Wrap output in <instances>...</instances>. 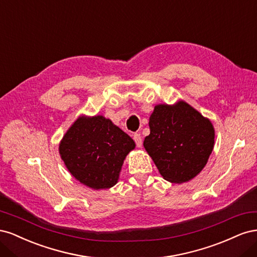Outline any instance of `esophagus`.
Segmentation results:
<instances>
[{
    "instance_id": "34e87169",
    "label": "esophagus",
    "mask_w": 257,
    "mask_h": 257,
    "mask_svg": "<svg viewBox=\"0 0 257 257\" xmlns=\"http://www.w3.org/2000/svg\"><path fill=\"white\" fill-rule=\"evenodd\" d=\"M133 138H134V142H135L136 146H137L138 148H141V147L143 146V138H142L141 134L135 133L134 136H133Z\"/></svg>"
}]
</instances>
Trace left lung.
<instances>
[{
	"label": "left lung",
	"instance_id": "obj_1",
	"mask_svg": "<svg viewBox=\"0 0 257 257\" xmlns=\"http://www.w3.org/2000/svg\"><path fill=\"white\" fill-rule=\"evenodd\" d=\"M144 147L165 180L183 183L197 176L213 150L211 122L185 102L158 105Z\"/></svg>",
	"mask_w": 257,
	"mask_h": 257
}]
</instances>
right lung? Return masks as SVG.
<instances>
[{
    "instance_id": "obj_1",
    "label": "right lung",
    "mask_w": 257,
    "mask_h": 257,
    "mask_svg": "<svg viewBox=\"0 0 257 257\" xmlns=\"http://www.w3.org/2000/svg\"><path fill=\"white\" fill-rule=\"evenodd\" d=\"M135 148L126 133L102 115L80 116L60 144V154L77 180L92 189L118 182L123 161Z\"/></svg>"
}]
</instances>
